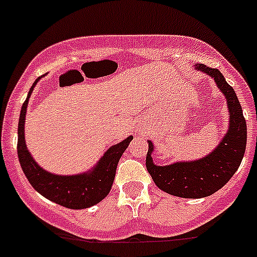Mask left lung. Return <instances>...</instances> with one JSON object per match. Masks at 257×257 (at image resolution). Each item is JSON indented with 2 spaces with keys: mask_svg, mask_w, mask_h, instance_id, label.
Listing matches in <instances>:
<instances>
[{
  "mask_svg": "<svg viewBox=\"0 0 257 257\" xmlns=\"http://www.w3.org/2000/svg\"><path fill=\"white\" fill-rule=\"evenodd\" d=\"M195 68L210 75L224 95L229 111V128L218 146L204 159L180 161L167 166L155 165L151 154L154 144L149 142L146 168L155 184L171 195L185 199L210 196L224 187L240 166L246 148V122L235 91L216 68L196 63Z\"/></svg>",
  "mask_w": 257,
  "mask_h": 257,
  "instance_id": "8db88e82",
  "label": "left lung"
}]
</instances>
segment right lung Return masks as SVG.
Listing matches in <instances>:
<instances>
[{
	"instance_id": "right-lung-1",
	"label": "right lung",
	"mask_w": 257,
	"mask_h": 257,
	"mask_svg": "<svg viewBox=\"0 0 257 257\" xmlns=\"http://www.w3.org/2000/svg\"><path fill=\"white\" fill-rule=\"evenodd\" d=\"M41 78V77H40ZM38 78L28 92L27 100L22 106L21 117L18 123V157L22 170L32 187L51 201L72 210H83L98 204L108 195L113 184L118 161L133 137H128L123 142L111 146L105 152L97 165L91 171L74 176H58L50 173L40 167L33 159L25 145L24 123L27 107L34 86L39 81Z\"/></svg>"
}]
</instances>
